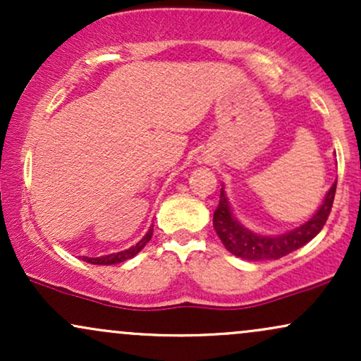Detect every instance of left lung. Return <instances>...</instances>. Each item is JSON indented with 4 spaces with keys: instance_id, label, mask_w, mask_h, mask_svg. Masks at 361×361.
I'll list each match as a JSON object with an SVG mask.
<instances>
[{
    "instance_id": "obj_1",
    "label": "left lung",
    "mask_w": 361,
    "mask_h": 361,
    "mask_svg": "<svg viewBox=\"0 0 361 361\" xmlns=\"http://www.w3.org/2000/svg\"><path fill=\"white\" fill-rule=\"evenodd\" d=\"M334 193H336V181L327 192L324 202L319 207L317 212L307 222L302 224L297 229L290 231V233L275 235V238H267V235L251 233L235 221L229 202H227L226 192L222 188L221 200H219L217 209L214 212V229L221 238L226 250L233 252L238 258L247 261L280 259L281 256H287L288 252L299 250L304 244L312 241L321 233L327 217H329L331 209H333Z\"/></svg>"
}]
</instances>
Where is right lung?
I'll list each match as a JSON object with an SVG mask.
<instances>
[{"label": "right lung", "mask_w": 361, "mask_h": 361, "mask_svg": "<svg viewBox=\"0 0 361 361\" xmlns=\"http://www.w3.org/2000/svg\"><path fill=\"white\" fill-rule=\"evenodd\" d=\"M152 231H154V229H152V226H151V229L147 231V234L144 235V238L140 239V241L135 244V246L128 247V250H126V251L114 252V255H109V256H100V258H85V256H82V259H85L86 263H91V264H117V263H122V261L134 258V256L137 255V252L142 250V247L146 246L149 241H151Z\"/></svg>", "instance_id": "right-lung-1"}]
</instances>
